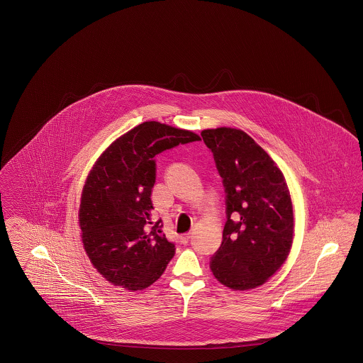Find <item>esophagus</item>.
Instances as JSON below:
<instances>
[{"label":"esophagus","instance_id":"34e87169","mask_svg":"<svg viewBox=\"0 0 363 363\" xmlns=\"http://www.w3.org/2000/svg\"><path fill=\"white\" fill-rule=\"evenodd\" d=\"M189 240H190V233L179 236V242H181L182 245H188Z\"/></svg>","mask_w":363,"mask_h":363}]
</instances>
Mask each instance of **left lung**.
I'll use <instances>...</instances> for the list:
<instances>
[{
    "label": "left lung",
    "mask_w": 363,
    "mask_h": 363,
    "mask_svg": "<svg viewBox=\"0 0 363 363\" xmlns=\"http://www.w3.org/2000/svg\"><path fill=\"white\" fill-rule=\"evenodd\" d=\"M225 191L227 221L211 270L235 290L257 288L284 264L293 240V206L284 174L246 132H201Z\"/></svg>",
    "instance_id": "obj_1"
}]
</instances>
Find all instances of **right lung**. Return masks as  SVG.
I'll use <instances>...</instances> for the list:
<instances>
[{
	"label": "right lung",
	"instance_id": "right-lung-1",
	"mask_svg": "<svg viewBox=\"0 0 363 363\" xmlns=\"http://www.w3.org/2000/svg\"><path fill=\"white\" fill-rule=\"evenodd\" d=\"M201 138L158 121L127 132L102 154L87 177L79 227L87 257L106 281L128 290L148 288L174 255V243L152 223L155 155Z\"/></svg>",
	"mask_w": 363,
	"mask_h": 363
}]
</instances>
